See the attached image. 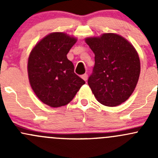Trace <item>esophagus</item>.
<instances>
[{
	"instance_id": "1",
	"label": "esophagus",
	"mask_w": 158,
	"mask_h": 158,
	"mask_svg": "<svg viewBox=\"0 0 158 158\" xmlns=\"http://www.w3.org/2000/svg\"><path fill=\"white\" fill-rule=\"evenodd\" d=\"M82 79H83V80L87 81V79H88V75H87V74H83L82 76Z\"/></svg>"
}]
</instances>
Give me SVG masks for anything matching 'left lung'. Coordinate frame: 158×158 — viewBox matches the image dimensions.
<instances>
[{"instance_id":"8db88e82","label":"left lung","mask_w":158,"mask_h":158,"mask_svg":"<svg viewBox=\"0 0 158 158\" xmlns=\"http://www.w3.org/2000/svg\"><path fill=\"white\" fill-rule=\"evenodd\" d=\"M85 41L95 54V66L88 84L97 101L109 107L127 101L141 72L139 56L134 46L113 33L90 36Z\"/></svg>"}]
</instances>
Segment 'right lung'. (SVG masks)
Segmentation results:
<instances>
[{"instance_id": "1", "label": "right lung", "mask_w": 158, "mask_h": 158, "mask_svg": "<svg viewBox=\"0 0 158 158\" xmlns=\"http://www.w3.org/2000/svg\"><path fill=\"white\" fill-rule=\"evenodd\" d=\"M76 41L75 36L54 32L40 40L30 53V86L37 98L50 107L67 105L85 83L74 73V66L66 56Z\"/></svg>"}]
</instances>
